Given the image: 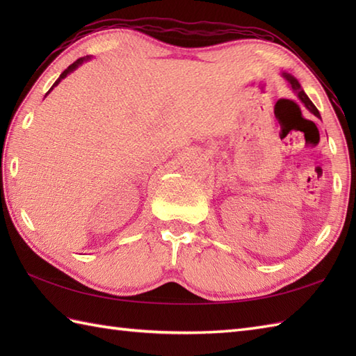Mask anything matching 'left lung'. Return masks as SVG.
<instances>
[{
	"instance_id": "obj_1",
	"label": "left lung",
	"mask_w": 356,
	"mask_h": 356,
	"mask_svg": "<svg viewBox=\"0 0 356 356\" xmlns=\"http://www.w3.org/2000/svg\"><path fill=\"white\" fill-rule=\"evenodd\" d=\"M282 74H283V78H284L287 82H289V86H291V88L293 90V92L297 93L298 99L305 104V107H306L309 111H311V113H314V115H315L316 118H320V111L316 110V107L312 104V101L309 99L307 95L305 93V90L301 88L300 82H298L297 79H295V78L292 76V74H289V73H282ZM320 119H321V118H320Z\"/></svg>"
}]
</instances>
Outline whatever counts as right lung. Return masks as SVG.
Wrapping results in <instances>:
<instances>
[{"label": "right lung", "mask_w": 356, "mask_h": 356, "mask_svg": "<svg viewBox=\"0 0 356 356\" xmlns=\"http://www.w3.org/2000/svg\"><path fill=\"white\" fill-rule=\"evenodd\" d=\"M88 59H90V56H84V58H79V59H76V61H74L72 65H69V67H67V69L61 73V74H59V78L55 81V84H53L51 86V88L49 90V92L47 93H45V96H47L50 92H51V90L53 88H55L58 84H59V82H61L64 78H67V74H70V73H73L74 70H76L78 69V67L82 64V63H86V61H88Z\"/></svg>", "instance_id": "add662e5"}]
</instances>
